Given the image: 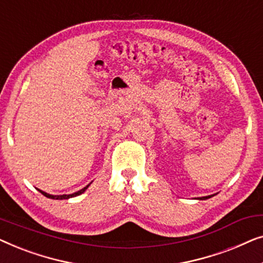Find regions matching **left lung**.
I'll use <instances>...</instances> for the list:
<instances>
[{
  "label": "left lung",
  "mask_w": 263,
  "mask_h": 263,
  "mask_svg": "<svg viewBox=\"0 0 263 263\" xmlns=\"http://www.w3.org/2000/svg\"><path fill=\"white\" fill-rule=\"evenodd\" d=\"M215 194H213V195H208V196H202V197H197V200H207V199H211L212 196H214Z\"/></svg>",
  "instance_id": "obj_1"
}]
</instances>
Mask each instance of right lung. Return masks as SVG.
Masks as SVG:
<instances>
[{"instance_id": "1", "label": "right lung", "mask_w": 263, "mask_h": 263, "mask_svg": "<svg viewBox=\"0 0 263 263\" xmlns=\"http://www.w3.org/2000/svg\"><path fill=\"white\" fill-rule=\"evenodd\" d=\"M89 184H91V183H89ZM89 184H88V185H86L85 188L80 189V190H79V192H75V193H73V194H69V195H66V194H63V195H51V194H48V193L43 192V190H41V189H38V190H39V193H42L43 195L46 196V197H49V199H52V200H68V199H70V197H74V196L81 195L82 193H85V192H86V189L88 188Z\"/></svg>"}]
</instances>
